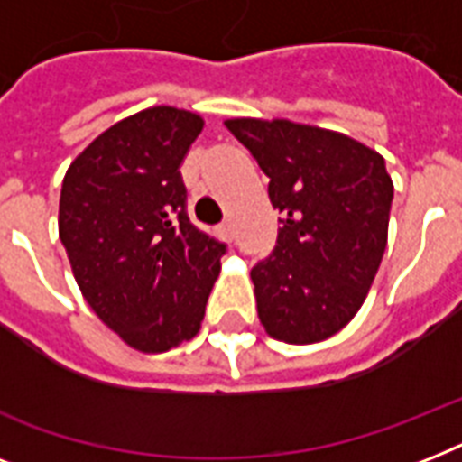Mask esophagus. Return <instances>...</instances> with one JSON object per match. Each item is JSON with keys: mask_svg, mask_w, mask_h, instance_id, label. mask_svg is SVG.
<instances>
[{"mask_svg": "<svg viewBox=\"0 0 462 462\" xmlns=\"http://www.w3.org/2000/svg\"><path fill=\"white\" fill-rule=\"evenodd\" d=\"M217 235L223 239H232V223L230 220H223V223L217 225Z\"/></svg>", "mask_w": 462, "mask_h": 462, "instance_id": "esophagus-1", "label": "esophagus"}]
</instances>
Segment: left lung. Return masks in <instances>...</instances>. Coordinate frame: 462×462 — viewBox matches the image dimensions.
Wrapping results in <instances>:
<instances>
[{
  "instance_id": "left-lung-1",
  "label": "left lung",
  "mask_w": 462,
  "mask_h": 462,
  "mask_svg": "<svg viewBox=\"0 0 462 462\" xmlns=\"http://www.w3.org/2000/svg\"><path fill=\"white\" fill-rule=\"evenodd\" d=\"M268 177L278 217L273 252L252 268L268 336L309 345L359 311L388 239L393 181L376 151L288 119H227Z\"/></svg>"
}]
</instances>
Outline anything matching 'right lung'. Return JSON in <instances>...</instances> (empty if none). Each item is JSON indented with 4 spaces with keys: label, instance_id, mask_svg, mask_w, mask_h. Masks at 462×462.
<instances>
[{
    "label": "right lung",
    "instance_id": "1",
    "mask_svg": "<svg viewBox=\"0 0 462 462\" xmlns=\"http://www.w3.org/2000/svg\"><path fill=\"white\" fill-rule=\"evenodd\" d=\"M203 119L151 107L103 132L67 170L60 239L86 302L141 352L199 333L227 252L187 213L180 167Z\"/></svg>",
    "mask_w": 462,
    "mask_h": 462
}]
</instances>
